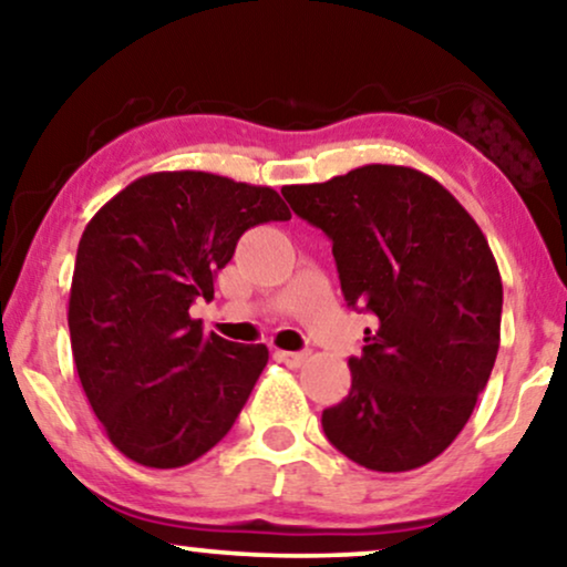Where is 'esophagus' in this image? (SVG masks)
I'll return each instance as SVG.
<instances>
[{
	"label": "esophagus",
	"instance_id": "34e87169",
	"mask_svg": "<svg viewBox=\"0 0 567 567\" xmlns=\"http://www.w3.org/2000/svg\"><path fill=\"white\" fill-rule=\"evenodd\" d=\"M307 355H309L307 351H276V359L286 363L289 369H299L301 363L307 361Z\"/></svg>",
	"mask_w": 567,
	"mask_h": 567
}]
</instances>
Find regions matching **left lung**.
I'll return each mask as SVG.
<instances>
[{
  "label": "left lung",
  "instance_id": "8db88e82",
  "mask_svg": "<svg viewBox=\"0 0 567 567\" xmlns=\"http://www.w3.org/2000/svg\"><path fill=\"white\" fill-rule=\"evenodd\" d=\"M293 214L332 239L348 307L374 315L351 392L322 431L374 472L423 467L460 436L501 346L503 284L475 219L413 167L363 165L281 188Z\"/></svg>",
  "mask_w": 567,
  "mask_h": 567
}]
</instances>
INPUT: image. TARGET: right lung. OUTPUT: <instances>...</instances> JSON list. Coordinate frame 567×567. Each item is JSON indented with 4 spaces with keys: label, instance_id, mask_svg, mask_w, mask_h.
I'll return each instance as SVG.
<instances>
[{
    "label": "right lung",
    "instance_id": "1",
    "mask_svg": "<svg viewBox=\"0 0 567 567\" xmlns=\"http://www.w3.org/2000/svg\"><path fill=\"white\" fill-rule=\"evenodd\" d=\"M291 212L268 185L181 169L126 185L76 247L69 336L107 439L131 462L173 470L219 444L250 398L268 348L204 332L190 317L250 227Z\"/></svg>",
    "mask_w": 567,
    "mask_h": 567
}]
</instances>
